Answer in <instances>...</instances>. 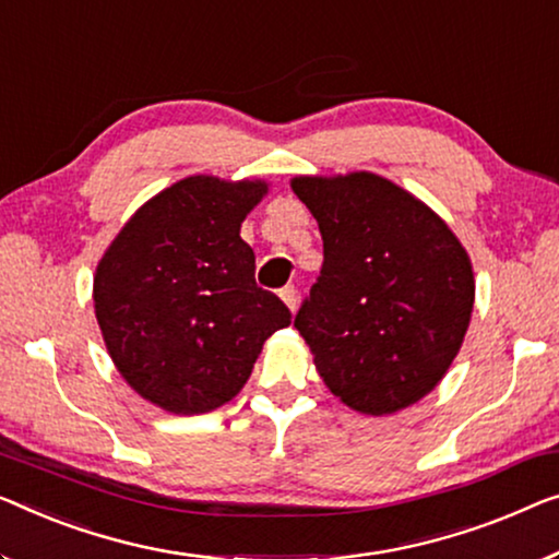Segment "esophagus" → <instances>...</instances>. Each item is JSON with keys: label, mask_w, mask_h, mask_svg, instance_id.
Returning <instances> with one entry per match:
<instances>
[{"label": "esophagus", "mask_w": 559, "mask_h": 559, "mask_svg": "<svg viewBox=\"0 0 559 559\" xmlns=\"http://www.w3.org/2000/svg\"><path fill=\"white\" fill-rule=\"evenodd\" d=\"M278 296H281V301L290 308V311H296V306H298V290H296V286H283L278 290Z\"/></svg>", "instance_id": "obj_1"}]
</instances>
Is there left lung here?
Returning a JSON list of instances; mask_svg holds the SVG:
<instances>
[{
    "label": "left lung",
    "mask_w": 559,
    "mask_h": 559,
    "mask_svg": "<svg viewBox=\"0 0 559 559\" xmlns=\"http://www.w3.org/2000/svg\"><path fill=\"white\" fill-rule=\"evenodd\" d=\"M290 188L323 238L321 273L294 319L321 379L361 414L419 402L469 326V255L437 213L373 173Z\"/></svg>",
    "instance_id": "obj_1"
}]
</instances>
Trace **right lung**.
<instances>
[{"instance_id": "1", "label": "right lung", "mask_w": 559, "mask_h": 559, "mask_svg": "<svg viewBox=\"0 0 559 559\" xmlns=\"http://www.w3.org/2000/svg\"><path fill=\"white\" fill-rule=\"evenodd\" d=\"M265 182L193 175L140 207L95 273L107 352L140 396L173 414H205L251 377L263 341L290 311L255 283L240 223Z\"/></svg>"}]
</instances>
